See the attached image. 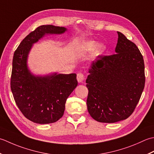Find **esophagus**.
Here are the masks:
<instances>
[{
  "label": "esophagus",
  "instance_id": "obj_1",
  "mask_svg": "<svg viewBox=\"0 0 154 154\" xmlns=\"http://www.w3.org/2000/svg\"><path fill=\"white\" fill-rule=\"evenodd\" d=\"M84 75L82 73L79 72L77 74V80L78 82H82L84 80Z\"/></svg>",
  "mask_w": 154,
  "mask_h": 154
}]
</instances>
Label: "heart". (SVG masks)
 Here are the masks:
<instances>
[{
  "mask_svg": "<svg viewBox=\"0 0 154 154\" xmlns=\"http://www.w3.org/2000/svg\"><path fill=\"white\" fill-rule=\"evenodd\" d=\"M105 50V46L103 44H98L96 45V42L94 40H89L84 42L80 47V51L84 53L90 52L93 51L95 56L99 55Z\"/></svg>",
  "mask_w": 154,
  "mask_h": 154,
  "instance_id": "heart-1",
  "label": "heart"
}]
</instances>
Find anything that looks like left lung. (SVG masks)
Listing matches in <instances>:
<instances>
[{
  "label": "left lung",
  "mask_w": 154,
  "mask_h": 154,
  "mask_svg": "<svg viewBox=\"0 0 154 154\" xmlns=\"http://www.w3.org/2000/svg\"><path fill=\"white\" fill-rule=\"evenodd\" d=\"M116 54L100 55L86 80L87 107L100 122L114 123L132 114L145 86L144 61L135 44L117 32Z\"/></svg>",
  "instance_id": "1"
}]
</instances>
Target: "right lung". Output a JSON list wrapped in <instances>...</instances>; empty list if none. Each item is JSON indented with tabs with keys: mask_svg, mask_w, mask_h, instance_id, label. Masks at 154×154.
Returning a JSON list of instances; mask_svg holds the SVG:
<instances>
[{
	"mask_svg": "<svg viewBox=\"0 0 154 154\" xmlns=\"http://www.w3.org/2000/svg\"><path fill=\"white\" fill-rule=\"evenodd\" d=\"M65 28L42 25L24 38L12 59L11 88L16 104L24 117L34 123L45 124L62 117L68 97L78 85L76 74L34 76L26 66L32 44L45 34H62Z\"/></svg>",
	"mask_w": 154,
	"mask_h": 154,
	"instance_id": "add662e5",
	"label": "right lung"
}]
</instances>
